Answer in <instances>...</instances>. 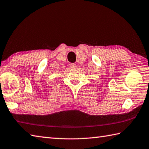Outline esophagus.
I'll return each instance as SVG.
<instances>
[{
  "mask_svg": "<svg viewBox=\"0 0 149 149\" xmlns=\"http://www.w3.org/2000/svg\"><path fill=\"white\" fill-rule=\"evenodd\" d=\"M70 66H71V68H72V69H76V68H77L76 64H75V63H72L70 65Z\"/></svg>",
  "mask_w": 149,
  "mask_h": 149,
  "instance_id": "34e87169",
  "label": "esophagus"
}]
</instances>
